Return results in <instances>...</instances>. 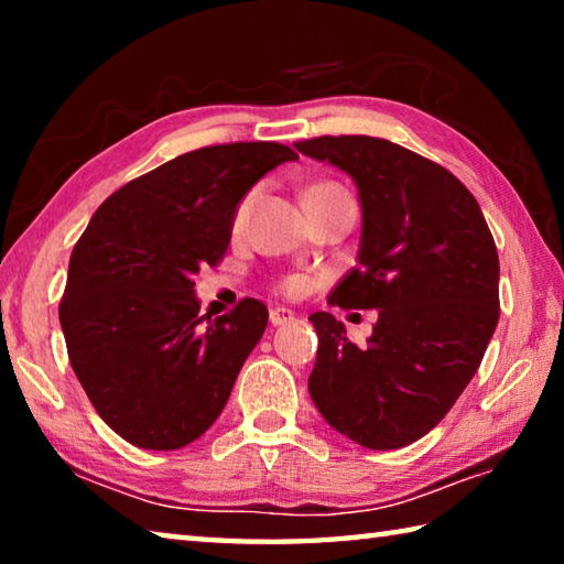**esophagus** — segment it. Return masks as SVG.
Returning <instances> with one entry per match:
<instances>
[{
	"label": "esophagus",
	"mask_w": 564,
	"mask_h": 564,
	"mask_svg": "<svg viewBox=\"0 0 564 564\" xmlns=\"http://www.w3.org/2000/svg\"><path fill=\"white\" fill-rule=\"evenodd\" d=\"M295 316H293V311H289V308H271L269 311V321L273 323V326H285V323H291Z\"/></svg>",
	"instance_id": "34e87169"
}]
</instances>
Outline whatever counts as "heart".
I'll list each match as a JSON object with an SVG mask.
<instances>
[{"instance_id": "obj_1", "label": "heart", "mask_w": 564, "mask_h": 564, "mask_svg": "<svg viewBox=\"0 0 564 564\" xmlns=\"http://www.w3.org/2000/svg\"><path fill=\"white\" fill-rule=\"evenodd\" d=\"M323 188H336V184H316V186H311L308 191H305V194H313V191H323ZM251 202H253V191H248V194L241 198V202L236 204L234 216H231V228H234V231H238V228L243 226L246 216H248V208H251ZM299 289H301V281L299 279H285L281 283V291H285V293H295Z\"/></svg>"}]
</instances>
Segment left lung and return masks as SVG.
Instances as JSON below:
<instances>
[{
  "instance_id": "1",
  "label": "left lung",
  "mask_w": 564,
  "mask_h": 564,
  "mask_svg": "<svg viewBox=\"0 0 564 564\" xmlns=\"http://www.w3.org/2000/svg\"><path fill=\"white\" fill-rule=\"evenodd\" d=\"M352 176L362 206L358 265L328 303L376 308L366 346L318 311L308 390L321 415L370 451L415 443L455 405L500 318V261L475 196L451 171L376 137L295 144Z\"/></svg>"
}]
</instances>
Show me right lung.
Returning <instances> with one entry per match:
<instances>
[{"mask_svg": "<svg viewBox=\"0 0 564 564\" xmlns=\"http://www.w3.org/2000/svg\"><path fill=\"white\" fill-rule=\"evenodd\" d=\"M293 149L204 147L129 181L76 241L59 321L66 352L104 423L144 451H178L221 415L269 308L243 299L198 316L194 273L221 263L236 204Z\"/></svg>", "mask_w": 564, "mask_h": 564, "instance_id": "right-lung-1", "label": "right lung"}]
</instances>
